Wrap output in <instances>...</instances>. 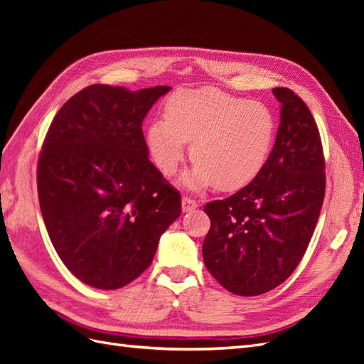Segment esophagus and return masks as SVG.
Returning a JSON list of instances; mask_svg holds the SVG:
<instances>
[{"mask_svg":"<svg viewBox=\"0 0 364 364\" xmlns=\"http://www.w3.org/2000/svg\"><path fill=\"white\" fill-rule=\"evenodd\" d=\"M199 206V203H197L194 199H191V197H183L182 199V209L183 213H190V211H194V209Z\"/></svg>","mask_w":364,"mask_h":364,"instance_id":"34e87169","label":"esophagus"}]
</instances>
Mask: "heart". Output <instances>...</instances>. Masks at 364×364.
<instances>
[{"label":"heart","mask_w":364,"mask_h":364,"mask_svg":"<svg viewBox=\"0 0 364 364\" xmlns=\"http://www.w3.org/2000/svg\"><path fill=\"white\" fill-rule=\"evenodd\" d=\"M165 117L153 119L147 146L159 170L171 176L185 158L186 142L196 161L182 183L200 190L217 183L232 191L250 183L267 162L277 121L259 102L225 94L214 87L179 91L165 106Z\"/></svg>","instance_id":"obj_1"}]
</instances>
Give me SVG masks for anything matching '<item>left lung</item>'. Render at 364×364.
Returning <instances> with one entry per match:
<instances>
[{"label":"left lung","mask_w":364,"mask_h":364,"mask_svg":"<svg viewBox=\"0 0 364 364\" xmlns=\"http://www.w3.org/2000/svg\"><path fill=\"white\" fill-rule=\"evenodd\" d=\"M274 146L259 174L225 200L205 205L211 220L202 252L209 273L238 296L278 287L301 262L325 197V158L310 109L289 87Z\"/></svg>","instance_id":"1"}]
</instances>
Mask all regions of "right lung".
<instances>
[{"mask_svg":"<svg viewBox=\"0 0 364 364\" xmlns=\"http://www.w3.org/2000/svg\"><path fill=\"white\" fill-rule=\"evenodd\" d=\"M170 86L91 85L53 118L38 161L43 223L65 266L94 289L136 279L182 213L149 159L142 121Z\"/></svg>","mask_w":364,"mask_h":364,"instance_id":"obj_1","label":"right lung"}]
</instances>
